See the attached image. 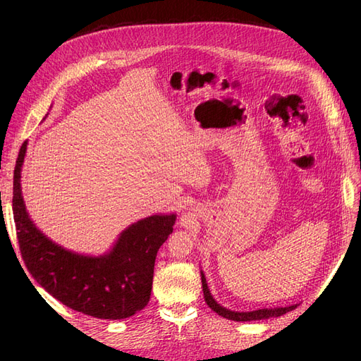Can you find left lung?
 <instances>
[{"mask_svg": "<svg viewBox=\"0 0 361 361\" xmlns=\"http://www.w3.org/2000/svg\"><path fill=\"white\" fill-rule=\"evenodd\" d=\"M202 275V288H203V295H204V301L206 305L209 306L215 313H218L219 316L228 319V320H235V322H250V320H262V319H269V317H278L286 314L287 312H291L297 307V305L293 306H287V307H275V309H259V310H253V312H233L222 307L221 305L215 301V298L212 297L209 288H207V282L204 278V274L200 271Z\"/></svg>", "mask_w": 361, "mask_h": 361, "instance_id": "obj_1", "label": "left lung"}]
</instances>
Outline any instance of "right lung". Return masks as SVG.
<instances>
[{"label": "right lung", "mask_w": 361, "mask_h": 361, "mask_svg": "<svg viewBox=\"0 0 361 361\" xmlns=\"http://www.w3.org/2000/svg\"><path fill=\"white\" fill-rule=\"evenodd\" d=\"M27 142L18 152L13 181V214L18 247L30 275L67 307L98 319H126L150 298L157 253L173 233L176 214L143 218L120 234L102 256L67 250L49 240L30 219L22 196V165Z\"/></svg>", "instance_id": "1"}]
</instances>
